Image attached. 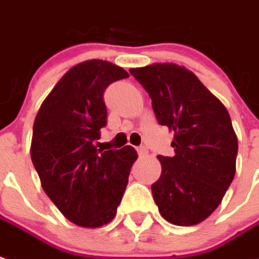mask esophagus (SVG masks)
<instances>
[{
	"instance_id": "34e87169",
	"label": "esophagus",
	"mask_w": 259,
	"mask_h": 259,
	"mask_svg": "<svg viewBox=\"0 0 259 259\" xmlns=\"http://www.w3.org/2000/svg\"><path fill=\"white\" fill-rule=\"evenodd\" d=\"M137 153H139V155H140V157H144V155H147V148L144 147V146H140V147L137 148Z\"/></svg>"
}]
</instances>
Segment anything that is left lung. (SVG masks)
Wrapping results in <instances>:
<instances>
[{
  "instance_id": "8db88e82",
  "label": "left lung",
  "mask_w": 259,
  "mask_h": 259,
  "mask_svg": "<svg viewBox=\"0 0 259 259\" xmlns=\"http://www.w3.org/2000/svg\"><path fill=\"white\" fill-rule=\"evenodd\" d=\"M151 98L158 123L174 130V157L158 155L151 192L161 216L193 226L220 205L236 174L238 151L230 115L198 77L172 63L130 68Z\"/></svg>"
}]
</instances>
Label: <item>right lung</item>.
<instances>
[{"mask_svg": "<svg viewBox=\"0 0 259 259\" xmlns=\"http://www.w3.org/2000/svg\"><path fill=\"white\" fill-rule=\"evenodd\" d=\"M127 77L109 61L79 63L61 77L36 115L32 162L46 195L81 227H101L115 218L137 158L130 146L106 151L94 146L108 119L105 90Z\"/></svg>", "mask_w": 259, "mask_h": 259, "instance_id": "obj_1", "label": "right lung"}]
</instances>
